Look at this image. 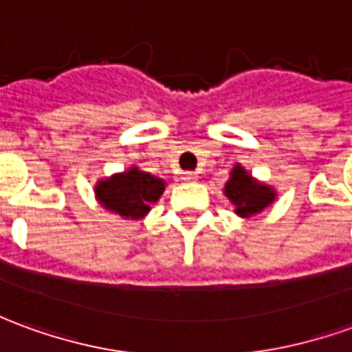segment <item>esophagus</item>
Instances as JSON below:
<instances>
[{"label": "esophagus", "instance_id": "obj_1", "mask_svg": "<svg viewBox=\"0 0 352 352\" xmlns=\"http://www.w3.org/2000/svg\"><path fill=\"white\" fill-rule=\"evenodd\" d=\"M196 179H198V175H196L194 171H183V173H181V181H184V183H192Z\"/></svg>", "mask_w": 352, "mask_h": 352}]
</instances>
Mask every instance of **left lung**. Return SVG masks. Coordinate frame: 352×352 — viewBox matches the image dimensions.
<instances>
[{
    "instance_id": "obj_1",
    "label": "left lung",
    "mask_w": 352,
    "mask_h": 352,
    "mask_svg": "<svg viewBox=\"0 0 352 352\" xmlns=\"http://www.w3.org/2000/svg\"><path fill=\"white\" fill-rule=\"evenodd\" d=\"M227 198L236 206V213L242 217H250L263 211L270 201L274 200L272 188L265 184H257L240 166H236L230 173L227 186Z\"/></svg>"
}]
</instances>
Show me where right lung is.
I'll return each mask as SVG.
<instances>
[{
  "mask_svg": "<svg viewBox=\"0 0 352 352\" xmlns=\"http://www.w3.org/2000/svg\"><path fill=\"white\" fill-rule=\"evenodd\" d=\"M97 198L110 211L125 219H139L151 211V204L164 192V181L146 171L131 168L127 173L97 184Z\"/></svg>",
  "mask_w": 352,
  "mask_h": 352,
  "instance_id": "add662e5",
  "label": "right lung"
}]
</instances>
